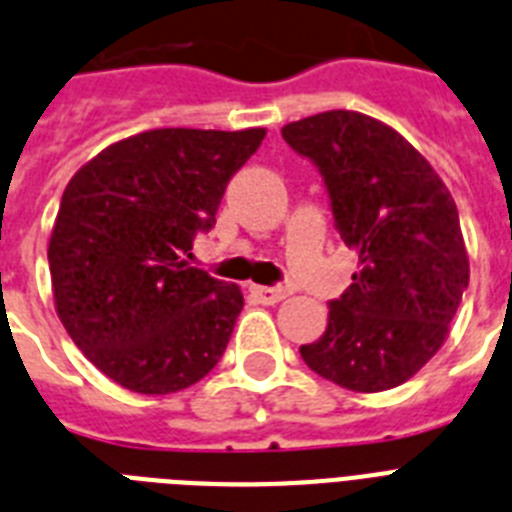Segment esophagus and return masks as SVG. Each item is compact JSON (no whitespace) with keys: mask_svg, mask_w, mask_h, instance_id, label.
Segmentation results:
<instances>
[{"mask_svg":"<svg viewBox=\"0 0 512 512\" xmlns=\"http://www.w3.org/2000/svg\"><path fill=\"white\" fill-rule=\"evenodd\" d=\"M252 294H255L263 305H278L281 299L289 297V289H284V286H252Z\"/></svg>","mask_w":512,"mask_h":512,"instance_id":"obj_1","label":"esophagus"}]
</instances>
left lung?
I'll return each instance as SVG.
<instances>
[{"instance_id": "obj_1", "label": "left lung", "mask_w": 512, "mask_h": 512, "mask_svg": "<svg viewBox=\"0 0 512 512\" xmlns=\"http://www.w3.org/2000/svg\"><path fill=\"white\" fill-rule=\"evenodd\" d=\"M281 136L318 165L360 257L323 336L299 355L350 392L405 384L444 344L471 276L455 199L405 136L363 112H318Z\"/></svg>"}]
</instances>
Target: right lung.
Listing matches in <instances>:
<instances>
[{"label":"right lung","mask_w":512,"mask_h":512,"mask_svg":"<svg viewBox=\"0 0 512 512\" xmlns=\"http://www.w3.org/2000/svg\"><path fill=\"white\" fill-rule=\"evenodd\" d=\"M263 139L265 128H155L105 147L68 181L47 249L54 310L115 384L181 392L226 352L242 289L184 257Z\"/></svg>","instance_id":"1"}]
</instances>
